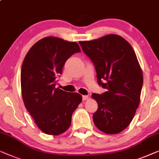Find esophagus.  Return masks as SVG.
<instances>
[{"mask_svg": "<svg viewBox=\"0 0 159 159\" xmlns=\"http://www.w3.org/2000/svg\"><path fill=\"white\" fill-rule=\"evenodd\" d=\"M82 99L84 100V101H86V100L89 99V96H87V95L82 96Z\"/></svg>", "mask_w": 159, "mask_h": 159, "instance_id": "34e87169", "label": "esophagus"}]
</instances>
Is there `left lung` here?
<instances>
[{"mask_svg":"<svg viewBox=\"0 0 159 159\" xmlns=\"http://www.w3.org/2000/svg\"><path fill=\"white\" fill-rule=\"evenodd\" d=\"M79 44L95 67L98 84L107 89L91 95L98 103L93 122L105 133H119L130 123L140 103L143 77L135 53L117 34Z\"/></svg>","mask_w":159,"mask_h":159,"instance_id":"left-lung-1","label":"left lung"}]
</instances>
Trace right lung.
<instances>
[{"instance_id":"right-lung-1","label":"right lung","mask_w":159,"mask_h":159,"mask_svg":"<svg viewBox=\"0 0 159 159\" xmlns=\"http://www.w3.org/2000/svg\"><path fill=\"white\" fill-rule=\"evenodd\" d=\"M80 52L76 42L48 37L33 45L24 58L21 71L23 101L35 124L48 135L63 133L81 102V95L56 88L66 60Z\"/></svg>"}]
</instances>
